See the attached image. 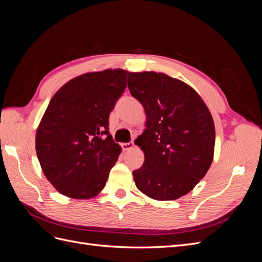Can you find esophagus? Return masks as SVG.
<instances>
[{
  "label": "esophagus",
  "instance_id": "34e87169",
  "mask_svg": "<svg viewBox=\"0 0 262 262\" xmlns=\"http://www.w3.org/2000/svg\"><path fill=\"white\" fill-rule=\"evenodd\" d=\"M133 147H134L133 142H130V143H123L122 144V149L123 150H129V149H132Z\"/></svg>",
  "mask_w": 262,
  "mask_h": 262
}]
</instances>
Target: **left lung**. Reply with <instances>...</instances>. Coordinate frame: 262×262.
<instances>
[{
	"label": "left lung",
	"mask_w": 262,
	"mask_h": 262,
	"mask_svg": "<svg viewBox=\"0 0 262 262\" xmlns=\"http://www.w3.org/2000/svg\"><path fill=\"white\" fill-rule=\"evenodd\" d=\"M128 87L143 106L145 129L134 141L144 163L132 172L137 188L150 199L176 200L208 172L215 128L208 106L191 86L153 71L129 72Z\"/></svg>",
	"instance_id": "8db88e82"
}]
</instances>
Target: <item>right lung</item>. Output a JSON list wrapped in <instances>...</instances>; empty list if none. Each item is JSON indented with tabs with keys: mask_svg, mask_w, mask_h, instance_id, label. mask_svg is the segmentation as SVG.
I'll use <instances>...</instances> for the list:
<instances>
[{
	"mask_svg": "<svg viewBox=\"0 0 262 262\" xmlns=\"http://www.w3.org/2000/svg\"><path fill=\"white\" fill-rule=\"evenodd\" d=\"M123 69L78 75L53 95L36 132V153L50 184L63 195L86 200L106 186L121 153L108 119L125 90Z\"/></svg>",
	"mask_w": 262,
	"mask_h": 262,
	"instance_id": "add662e5",
	"label": "right lung"
}]
</instances>
